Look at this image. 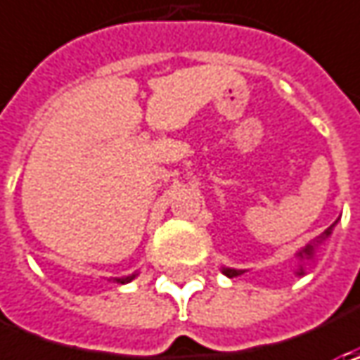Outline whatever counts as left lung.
Instances as JSON below:
<instances>
[{"instance_id":"8db88e82","label":"left lung","mask_w":360,"mask_h":360,"mask_svg":"<svg viewBox=\"0 0 360 360\" xmlns=\"http://www.w3.org/2000/svg\"><path fill=\"white\" fill-rule=\"evenodd\" d=\"M326 234H328V230H326ZM311 255H312V246H307V248H304V250L300 252V256H311ZM224 274H226V276H230V278H232V276H238V274H242V272H240V270L224 269Z\"/></svg>"}]
</instances>
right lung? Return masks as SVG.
Here are the masks:
<instances>
[{
  "label": "right lung",
  "instance_id": "obj_1",
  "mask_svg": "<svg viewBox=\"0 0 360 360\" xmlns=\"http://www.w3.org/2000/svg\"><path fill=\"white\" fill-rule=\"evenodd\" d=\"M128 281H131V278H118V283H122V284L128 283Z\"/></svg>",
  "mask_w": 360,
  "mask_h": 360
}]
</instances>
